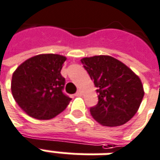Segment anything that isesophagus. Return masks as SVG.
Returning a JSON list of instances; mask_svg holds the SVG:
<instances>
[{"label":"esophagus","mask_w":160,"mask_h":160,"mask_svg":"<svg viewBox=\"0 0 160 160\" xmlns=\"http://www.w3.org/2000/svg\"><path fill=\"white\" fill-rule=\"evenodd\" d=\"M81 95H82V92L80 91V90H78L76 93H75V96H81Z\"/></svg>","instance_id":"obj_1"}]
</instances>
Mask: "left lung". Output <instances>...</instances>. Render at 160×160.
Returning <instances> with one entry per match:
<instances>
[{
    "mask_svg": "<svg viewBox=\"0 0 160 160\" xmlns=\"http://www.w3.org/2000/svg\"><path fill=\"white\" fill-rule=\"evenodd\" d=\"M81 63L97 88L99 101L90 108L92 118L105 127H118L129 121L145 93L138 75L108 55L86 57Z\"/></svg>",
    "mask_w": 160,
    "mask_h": 160,
    "instance_id": "obj_1",
    "label": "left lung"
}]
</instances>
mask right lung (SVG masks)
<instances>
[{"label":"right lung","mask_w":160,"mask_h":160,"mask_svg":"<svg viewBox=\"0 0 160 160\" xmlns=\"http://www.w3.org/2000/svg\"><path fill=\"white\" fill-rule=\"evenodd\" d=\"M67 58L45 53L28 59L12 76L14 100L30 117L50 119L67 108L71 98L64 94L65 78L61 70Z\"/></svg>","instance_id":"right-lung-1"}]
</instances>
